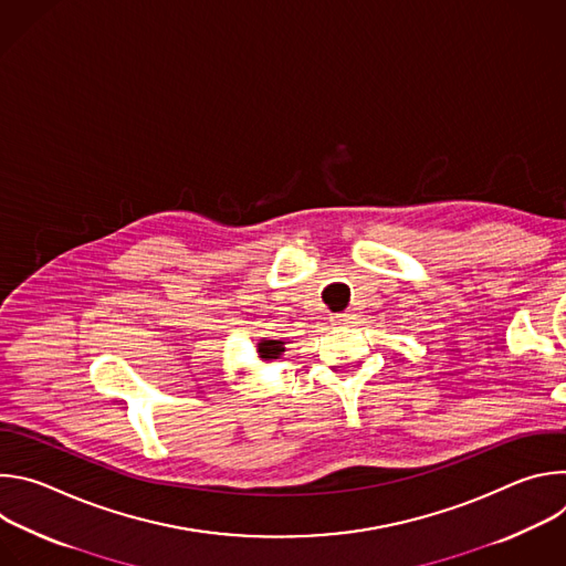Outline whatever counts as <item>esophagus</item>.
I'll use <instances>...</instances> for the list:
<instances>
[{
    "label": "esophagus",
    "mask_w": 566,
    "mask_h": 566,
    "mask_svg": "<svg viewBox=\"0 0 566 566\" xmlns=\"http://www.w3.org/2000/svg\"><path fill=\"white\" fill-rule=\"evenodd\" d=\"M352 319H354L352 313H336V315H332V325L347 327V325H352Z\"/></svg>",
    "instance_id": "34e87169"
}]
</instances>
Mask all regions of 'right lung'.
Segmentation results:
<instances>
[{"label": "right lung", "mask_w": 566, "mask_h": 566, "mask_svg": "<svg viewBox=\"0 0 566 566\" xmlns=\"http://www.w3.org/2000/svg\"><path fill=\"white\" fill-rule=\"evenodd\" d=\"M284 352V343L282 340H262L258 345V354L262 360H275L280 358V354Z\"/></svg>", "instance_id": "right-lung-1"}]
</instances>
